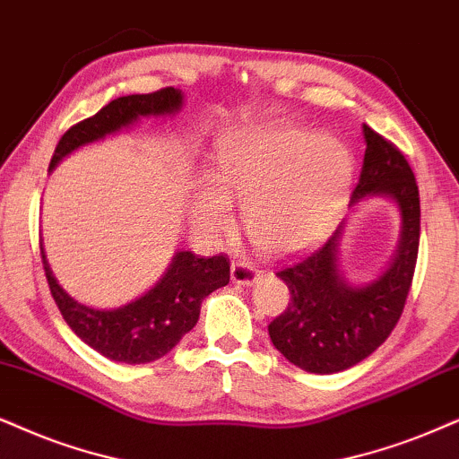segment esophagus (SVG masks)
I'll return each mask as SVG.
<instances>
[{"mask_svg": "<svg viewBox=\"0 0 459 459\" xmlns=\"http://www.w3.org/2000/svg\"><path fill=\"white\" fill-rule=\"evenodd\" d=\"M260 271L254 266L252 263H246V260H237L230 266V277H233V281L237 286H252L254 281L258 280Z\"/></svg>", "mask_w": 459, "mask_h": 459, "instance_id": "1", "label": "esophagus"}]
</instances>
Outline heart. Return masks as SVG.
I'll return each instance as SVG.
<instances>
[{
  "mask_svg": "<svg viewBox=\"0 0 459 459\" xmlns=\"http://www.w3.org/2000/svg\"><path fill=\"white\" fill-rule=\"evenodd\" d=\"M353 176L345 143L299 126H258L229 137L213 160V186L196 190L195 222L218 235L229 201L243 203V229L260 252L286 256L316 246L343 210Z\"/></svg>",
  "mask_w": 459,
  "mask_h": 459,
  "instance_id": "heart-1",
  "label": "heart"
}]
</instances>
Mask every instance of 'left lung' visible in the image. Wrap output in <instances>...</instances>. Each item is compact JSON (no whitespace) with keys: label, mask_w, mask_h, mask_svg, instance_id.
<instances>
[{"label":"left lung","mask_w":459,"mask_h":459,"mask_svg":"<svg viewBox=\"0 0 459 459\" xmlns=\"http://www.w3.org/2000/svg\"><path fill=\"white\" fill-rule=\"evenodd\" d=\"M364 139L367 150L351 205L364 196H392L403 213V239L390 269L362 288L350 286L336 269L343 226L322 247L277 271L290 290V303L269 324L271 341L307 373H341L368 358L396 328L413 283L421 220L413 169L390 139L368 125Z\"/></svg>","instance_id":"obj_1"}]
</instances>
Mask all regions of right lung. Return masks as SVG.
<instances>
[{
	"label": "right lung",
	"instance_id": "obj_1",
	"mask_svg": "<svg viewBox=\"0 0 459 459\" xmlns=\"http://www.w3.org/2000/svg\"><path fill=\"white\" fill-rule=\"evenodd\" d=\"M179 106L182 92L173 86L109 101L95 116L65 131L52 154L50 171L63 156L84 143L120 131L142 116L173 114ZM42 264L52 299L67 326L101 356L126 364H148L169 353L179 339L195 328L203 299L230 280V263L224 254L201 258L193 252H178L162 280L150 292L118 309L103 311L80 305L69 297L52 277L44 249Z\"/></svg>",
	"mask_w": 459,
	"mask_h": 459
}]
</instances>
